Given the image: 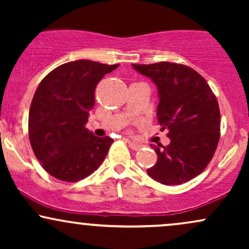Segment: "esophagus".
<instances>
[{
	"instance_id": "obj_1",
	"label": "esophagus",
	"mask_w": 249,
	"mask_h": 249,
	"mask_svg": "<svg viewBox=\"0 0 249 249\" xmlns=\"http://www.w3.org/2000/svg\"><path fill=\"white\" fill-rule=\"evenodd\" d=\"M126 142L128 144V146L132 148V150H136V151L137 150H141L142 145L138 144V142H134L132 141H130V139H126Z\"/></svg>"
}]
</instances>
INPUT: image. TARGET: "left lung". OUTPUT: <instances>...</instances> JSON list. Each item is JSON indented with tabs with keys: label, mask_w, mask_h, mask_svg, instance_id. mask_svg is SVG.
Wrapping results in <instances>:
<instances>
[{
	"label": "left lung",
	"mask_w": 249,
	"mask_h": 249,
	"mask_svg": "<svg viewBox=\"0 0 249 249\" xmlns=\"http://www.w3.org/2000/svg\"><path fill=\"white\" fill-rule=\"evenodd\" d=\"M158 89L157 117L168 131L167 146H151L158 154L147 174L164 185L196 178L213 158L220 138V111L210 85L192 68L170 62L132 64Z\"/></svg>",
	"instance_id": "1"
}]
</instances>
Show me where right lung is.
<instances>
[{
	"label": "right lung",
	"mask_w": 249,
	"mask_h": 249,
	"mask_svg": "<svg viewBox=\"0 0 249 249\" xmlns=\"http://www.w3.org/2000/svg\"><path fill=\"white\" fill-rule=\"evenodd\" d=\"M119 65L88 59L59 65L39 83L29 110V138L36 158L55 178L75 182L102 164L113 139L85 127L97 84Z\"/></svg>",
	"instance_id": "add662e5"
}]
</instances>
